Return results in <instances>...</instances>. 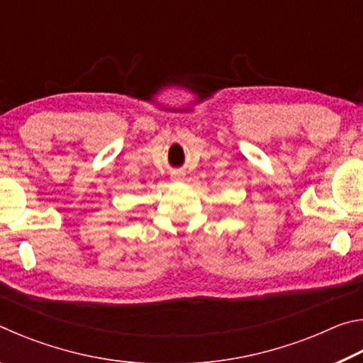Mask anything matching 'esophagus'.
Segmentation results:
<instances>
[{"label":"esophagus","mask_w":363,"mask_h":363,"mask_svg":"<svg viewBox=\"0 0 363 363\" xmlns=\"http://www.w3.org/2000/svg\"><path fill=\"white\" fill-rule=\"evenodd\" d=\"M174 179H179V177H174Z\"/></svg>","instance_id":"esophagus-1"}]
</instances>
